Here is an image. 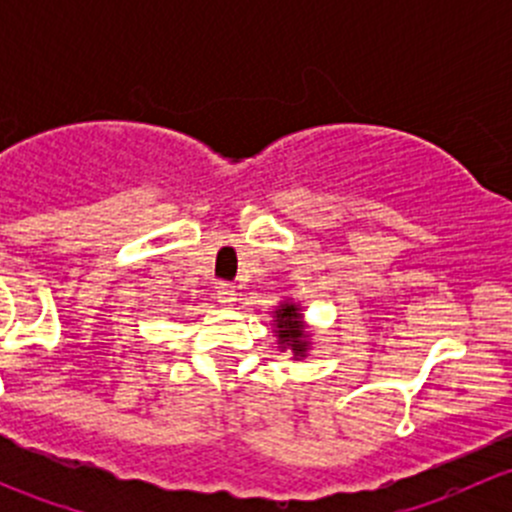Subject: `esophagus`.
Masks as SVG:
<instances>
[{"label": "esophagus", "instance_id": "34e87169", "mask_svg": "<svg viewBox=\"0 0 512 512\" xmlns=\"http://www.w3.org/2000/svg\"><path fill=\"white\" fill-rule=\"evenodd\" d=\"M218 299H220V304H227V307H230V304L237 299V289L232 285H227V282H220V285H218Z\"/></svg>", "mask_w": 512, "mask_h": 512}]
</instances>
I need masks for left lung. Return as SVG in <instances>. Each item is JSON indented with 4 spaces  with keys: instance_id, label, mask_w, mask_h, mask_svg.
<instances>
[{
    "instance_id": "left-lung-1",
    "label": "left lung",
    "mask_w": 512,
    "mask_h": 512,
    "mask_svg": "<svg viewBox=\"0 0 512 512\" xmlns=\"http://www.w3.org/2000/svg\"><path fill=\"white\" fill-rule=\"evenodd\" d=\"M275 327L282 349L289 347L294 356H304V352H307V334H304L302 314H299L297 304L285 302L280 304V309H275Z\"/></svg>"
}]
</instances>
